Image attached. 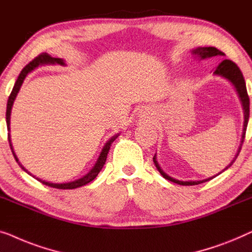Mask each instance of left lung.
<instances>
[{"mask_svg": "<svg viewBox=\"0 0 252 252\" xmlns=\"http://www.w3.org/2000/svg\"><path fill=\"white\" fill-rule=\"evenodd\" d=\"M192 55L197 57V58L200 59V60H203V59H207V58H211V57H216V56H224V54H222L220 50H218V49L215 48V47H198L196 49H193ZM214 74H215V75L224 77V79L228 80L229 82L233 84V87L235 88V91H236L237 95H239L241 104H242L243 114H244L243 132H242V139H241L240 147H239V150H237V153L235 155V158H234V160L231 163H229V164L226 166L224 170H222V171H225V170H227L229 166L233 164L234 161L236 160V158L239 157L241 147H242V144H243V140H244V136H246V131H247V126H248V121H249L250 101H249V95H248V92H247L246 81H244L243 74L240 70L239 67H237V65H236L235 63H233L232 60H229V59H224L220 63H219L217 67H216ZM153 161H154L155 166H157V169L158 170V172H160L161 175L163 176V178H165V179L170 180V182L176 183V184H178V185H183V186L198 185V184L209 182V180L214 179L216 176L220 175V173L222 172V171L219 172L218 175L212 176V177H210V178H207V179H203V180H189V182H183V180H178V179L172 178V177H170L169 175H166V173L163 171V170L161 169V166L158 165V163L157 161V154L154 155Z\"/></svg>", "mask_w": 252, "mask_h": 252, "instance_id": "8db88e82", "label": "left lung"}]
</instances>
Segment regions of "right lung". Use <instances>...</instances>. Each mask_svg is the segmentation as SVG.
<instances>
[{
    "label": "right lung",
    "mask_w": 252,
    "mask_h": 252,
    "mask_svg": "<svg viewBox=\"0 0 252 252\" xmlns=\"http://www.w3.org/2000/svg\"><path fill=\"white\" fill-rule=\"evenodd\" d=\"M56 63H58V65H62V66H65V62H63V59L62 58H54V57H51L50 55L48 54H41L38 55L36 58H34L33 60L30 63H27L26 66L24 67L23 70H21L18 79H17L15 86H13V89L11 91V94L9 95V99H8V104H6V114H5V119H6V126H8V130L10 131V115H11V109H12V105H13V101H15V99L17 97V94H18V92L20 90V87L21 84H23L25 77L27 76L28 73H31L32 70H34L36 68L37 66H41V65H56ZM119 134H115V136H113L111 139H109L107 143L105 144L104 148H102L100 155H99L97 162H95V164L94 165V168H92L89 172L87 173L86 176H83L82 178L80 179H76L74 180V182H69V183H63V184H56V183H50V182H45V180H42L40 178H37V177H35L32 175V173L28 171L27 169L24 168V165L21 164L19 162L18 158H17V155L15 153V151H13L12 148V144H11V139H10V133L8 134V139H9V144H10V147H11V151H12V154L13 157H15L16 161L18 164L20 165V168L24 170L25 172H27L28 175L34 177L35 179L38 180V182L43 184V185H47V186H50V187H54V189H77V187H81V186H84L87 185V184H89L90 182H92L95 177L98 176V173L100 172V170L102 169V166H104L105 162H106V158H107V154L109 152V148H111V145L113 141H114L116 138H118Z\"/></svg>",
    "instance_id": "right-lung-1"
}]
</instances>
